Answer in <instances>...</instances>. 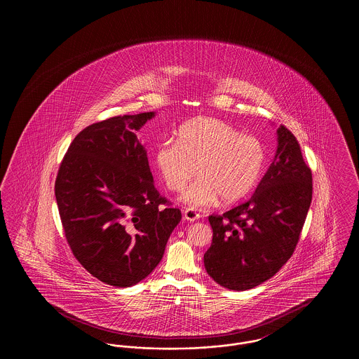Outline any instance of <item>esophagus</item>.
I'll use <instances>...</instances> for the list:
<instances>
[{"instance_id": "34e87169", "label": "esophagus", "mask_w": 359, "mask_h": 359, "mask_svg": "<svg viewBox=\"0 0 359 359\" xmlns=\"http://www.w3.org/2000/svg\"><path fill=\"white\" fill-rule=\"evenodd\" d=\"M183 217H184V219L188 221V222H195V221L199 219L201 215H199L196 211L191 210V208H186V210L183 211Z\"/></svg>"}]
</instances>
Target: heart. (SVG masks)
<instances>
[{"label": "heart", "mask_w": 359, "mask_h": 359, "mask_svg": "<svg viewBox=\"0 0 359 359\" xmlns=\"http://www.w3.org/2000/svg\"><path fill=\"white\" fill-rule=\"evenodd\" d=\"M177 141L164 140L154 151V165L165 187L186 189L183 201L192 207H210L222 199L231 205L246 198L259 183L265 168V149L253 136L218 118L198 117L183 123Z\"/></svg>", "instance_id": "obj_1"}]
</instances>
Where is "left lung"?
Listing matches in <instances>:
<instances>
[{
	"label": "left lung",
	"mask_w": 359,
	"mask_h": 359,
	"mask_svg": "<svg viewBox=\"0 0 359 359\" xmlns=\"http://www.w3.org/2000/svg\"><path fill=\"white\" fill-rule=\"evenodd\" d=\"M312 201V173L296 137L277 129V151L255 195L210 215L212 242L205 268L227 290H252L277 273L299 242Z\"/></svg>",
	"instance_id": "1"
}]
</instances>
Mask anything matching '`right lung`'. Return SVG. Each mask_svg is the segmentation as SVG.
Returning a JSON list of instances; mask_svg holds the SVG:
<instances>
[{
  "label": "right lung",
  "mask_w": 359,
  "mask_h": 359,
  "mask_svg": "<svg viewBox=\"0 0 359 359\" xmlns=\"http://www.w3.org/2000/svg\"><path fill=\"white\" fill-rule=\"evenodd\" d=\"M154 111L93 123L74 138L55 182L72 255L104 284L132 287L161 261L179 208L154 184L136 132Z\"/></svg>",
  "instance_id": "add662e5"
}]
</instances>
